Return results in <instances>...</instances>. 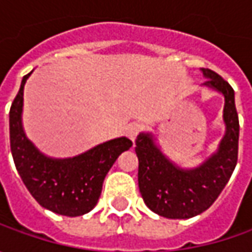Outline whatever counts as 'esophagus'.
<instances>
[{"mask_svg": "<svg viewBox=\"0 0 252 252\" xmlns=\"http://www.w3.org/2000/svg\"><path fill=\"white\" fill-rule=\"evenodd\" d=\"M141 131V125L140 123H131L127 126V129H126V136L130 139L131 141H134L137 139V136L140 134Z\"/></svg>", "mask_w": 252, "mask_h": 252, "instance_id": "esophagus-1", "label": "esophagus"}]
</instances>
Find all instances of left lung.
I'll use <instances>...</instances> for the list:
<instances>
[{
    "label": "left lung",
    "instance_id": "1",
    "mask_svg": "<svg viewBox=\"0 0 252 252\" xmlns=\"http://www.w3.org/2000/svg\"><path fill=\"white\" fill-rule=\"evenodd\" d=\"M202 71L208 78L205 85L224 95L226 134L218 153L198 168L187 171L167 160L150 134L141 133L136 139L141 196L144 203L162 218L189 219L205 212L224 189L237 164L240 123L234 90L213 70L202 68Z\"/></svg>",
    "mask_w": 252,
    "mask_h": 252
}]
</instances>
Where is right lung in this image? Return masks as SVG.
Segmentation results:
<instances>
[{
  "instance_id": "right-lung-1",
  "label": "right lung",
  "mask_w": 252,
  "mask_h": 252,
  "mask_svg": "<svg viewBox=\"0 0 252 252\" xmlns=\"http://www.w3.org/2000/svg\"><path fill=\"white\" fill-rule=\"evenodd\" d=\"M29 75L31 73L22 78L9 109V141L15 167L40 206L70 218L85 215L95 208L103 179L113 162L133 143L126 137L115 139L65 160L43 156L26 139L21 123L24 87Z\"/></svg>"
}]
</instances>
